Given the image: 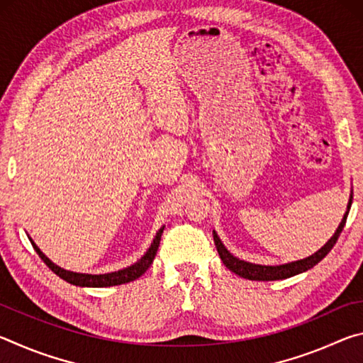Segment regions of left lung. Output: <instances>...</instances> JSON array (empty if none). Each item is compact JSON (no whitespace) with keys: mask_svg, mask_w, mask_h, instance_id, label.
<instances>
[{"mask_svg":"<svg viewBox=\"0 0 363 363\" xmlns=\"http://www.w3.org/2000/svg\"><path fill=\"white\" fill-rule=\"evenodd\" d=\"M352 205V196L351 200H349V205H347V211L344 214V218L341 220V224L337 225V229L335 232V235L330 238V240L323 245V247L314 253L309 257H306V259H301L296 262H288L284 264V266H259V264H251V262H245L240 261L238 257L232 256L229 251L225 250V247L223 245V242L219 240V237L216 235V232H213V237H214V243H216V248H218V253L220 256V259L225 264L227 269H230L233 274L240 275L243 279H248V280H259V281H269V280H281V279H288V277H293V275H298L301 272H306V270H309L315 266V264L320 262L325 256H327L331 248L335 247V243L337 242V238H340L341 232L344 229V225H346V219H347V214H349V208Z\"/></svg>","mask_w":363,"mask_h":363,"instance_id":"left-lung-1","label":"left lung"}]
</instances>
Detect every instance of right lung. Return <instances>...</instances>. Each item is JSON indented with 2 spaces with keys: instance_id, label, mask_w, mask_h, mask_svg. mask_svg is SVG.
Wrapping results in <instances>:
<instances>
[{
  "instance_id": "right-lung-1",
  "label": "right lung",
  "mask_w": 363,
  "mask_h": 363,
  "mask_svg": "<svg viewBox=\"0 0 363 363\" xmlns=\"http://www.w3.org/2000/svg\"><path fill=\"white\" fill-rule=\"evenodd\" d=\"M164 227H162L157 232L155 238H153V243L150 245V248L147 250V253L140 257V259L133 264V266L118 270V272H112V274H102V275H91V274H77V272H70V270H65V269H60L56 264L51 262L48 259V257L41 253L40 248L36 247V245L32 242L33 248L38 256L41 257L43 261H45L46 266L52 270L54 274L59 275L60 279H64L65 281H69L72 285H78V286H113V285H121V284H128V281H133L139 279L140 275H143L147 269L150 267V264L153 261V257L157 255V250L160 247V240H162V233H163Z\"/></svg>"
}]
</instances>
